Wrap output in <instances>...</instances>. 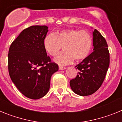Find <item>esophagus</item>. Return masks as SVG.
Masks as SVG:
<instances>
[{
	"label": "esophagus",
	"instance_id": "34e87169",
	"mask_svg": "<svg viewBox=\"0 0 122 122\" xmlns=\"http://www.w3.org/2000/svg\"><path fill=\"white\" fill-rule=\"evenodd\" d=\"M59 70H65V69H66V67H64V66H59Z\"/></svg>",
	"mask_w": 122,
	"mask_h": 122
}]
</instances>
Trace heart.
Wrapping results in <instances>:
<instances>
[{
    "label": "heart",
    "mask_w": 122,
    "mask_h": 122,
    "mask_svg": "<svg viewBox=\"0 0 122 122\" xmlns=\"http://www.w3.org/2000/svg\"><path fill=\"white\" fill-rule=\"evenodd\" d=\"M45 51L49 55L56 56L63 47L64 52L54 59L59 65H68L74 60L79 62L89 56L92 49L91 35L85 30L70 29L62 30L56 34L46 35L43 40Z\"/></svg>",
    "instance_id": "obj_1"
}]
</instances>
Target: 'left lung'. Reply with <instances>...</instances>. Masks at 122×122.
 <instances>
[{"label": "left lung", "instance_id": "1", "mask_svg": "<svg viewBox=\"0 0 122 122\" xmlns=\"http://www.w3.org/2000/svg\"><path fill=\"white\" fill-rule=\"evenodd\" d=\"M93 34V52L75 67L79 72L70 82L76 94L88 96L101 87L109 66V52L105 38L95 29Z\"/></svg>", "mask_w": 122, "mask_h": 122}]
</instances>
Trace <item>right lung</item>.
Returning <instances> with one entry per match:
<instances>
[{
	"instance_id": "add662e5",
	"label": "right lung",
	"mask_w": 122,
	"mask_h": 122,
	"mask_svg": "<svg viewBox=\"0 0 122 122\" xmlns=\"http://www.w3.org/2000/svg\"><path fill=\"white\" fill-rule=\"evenodd\" d=\"M48 32L46 25L24 29L13 42L8 51V71L13 82L29 98L43 97L50 88L51 77L59 70L51 62L43 46Z\"/></svg>"
}]
</instances>
